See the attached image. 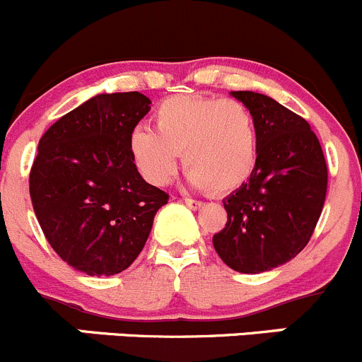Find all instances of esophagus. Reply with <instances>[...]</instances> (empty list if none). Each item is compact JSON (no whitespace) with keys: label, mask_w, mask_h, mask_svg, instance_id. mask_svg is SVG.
Listing matches in <instances>:
<instances>
[{"label":"esophagus","mask_w":362,"mask_h":362,"mask_svg":"<svg viewBox=\"0 0 362 362\" xmlns=\"http://www.w3.org/2000/svg\"><path fill=\"white\" fill-rule=\"evenodd\" d=\"M185 205H187L191 210H199L203 206V202H198V199L185 198Z\"/></svg>","instance_id":"34e87169"}]
</instances>
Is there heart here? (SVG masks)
<instances>
[{"mask_svg":"<svg viewBox=\"0 0 362 362\" xmlns=\"http://www.w3.org/2000/svg\"><path fill=\"white\" fill-rule=\"evenodd\" d=\"M156 132L132 129L129 153L146 182L166 185L184 157L189 182L217 194L244 185L258 159V127L251 110L235 99L175 95L153 113Z\"/></svg>","mask_w":362,"mask_h":362,"instance_id":"heart-1","label":"heart"}]
</instances>
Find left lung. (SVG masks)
<instances>
[{
	"label": "left lung",
	"mask_w": 362,
	"mask_h": 362,
	"mask_svg": "<svg viewBox=\"0 0 362 362\" xmlns=\"http://www.w3.org/2000/svg\"><path fill=\"white\" fill-rule=\"evenodd\" d=\"M258 127L255 173L223 199L228 223L212 242L230 269L259 274L296 258L313 235L327 192V164L310 124L270 97L230 92Z\"/></svg>",
	"instance_id": "left-lung-1"
}]
</instances>
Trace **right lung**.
I'll use <instances>...</instances> for the list:
<instances>
[{"mask_svg": "<svg viewBox=\"0 0 362 362\" xmlns=\"http://www.w3.org/2000/svg\"><path fill=\"white\" fill-rule=\"evenodd\" d=\"M139 92L99 93L66 113L38 141L30 196L45 238L88 276L127 269L168 194L146 184L129 153V134L150 111Z\"/></svg>", "mask_w": 362, "mask_h": 362, "instance_id": "add662e5", "label": "right lung"}]
</instances>
